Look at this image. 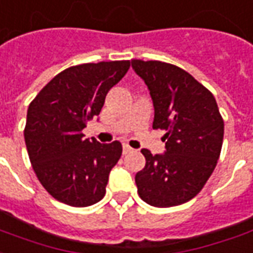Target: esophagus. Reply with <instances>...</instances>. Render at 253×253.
Masks as SVG:
<instances>
[{
  "mask_svg": "<svg viewBox=\"0 0 253 253\" xmlns=\"http://www.w3.org/2000/svg\"><path fill=\"white\" fill-rule=\"evenodd\" d=\"M133 151V148L132 147H129L128 144H124L123 146V154L124 155H126V154H129V152Z\"/></svg>",
  "mask_w": 253,
  "mask_h": 253,
  "instance_id": "obj_1",
  "label": "esophagus"
}]
</instances>
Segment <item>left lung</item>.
Wrapping results in <instances>:
<instances>
[{
	"instance_id": "8db88e82",
	"label": "left lung",
	"mask_w": 253,
	"mask_h": 253,
	"mask_svg": "<svg viewBox=\"0 0 253 253\" xmlns=\"http://www.w3.org/2000/svg\"><path fill=\"white\" fill-rule=\"evenodd\" d=\"M148 87L154 129H165L164 154L141 150L146 166L135 177L137 193L154 207H174L198 195L215 169L223 141L214 95L178 66L132 61Z\"/></svg>"
}]
</instances>
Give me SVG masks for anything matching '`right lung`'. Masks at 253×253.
<instances>
[{"label": "right lung", "mask_w": 253, "mask_h": 253, "mask_svg": "<svg viewBox=\"0 0 253 253\" xmlns=\"http://www.w3.org/2000/svg\"><path fill=\"white\" fill-rule=\"evenodd\" d=\"M129 66V61L71 66L30 103L24 129L28 157L38 180L61 203L87 207L105 196L123 146L84 139L82 130L101 113L109 89Z\"/></svg>", "instance_id": "right-lung-1"}]
</instances>
